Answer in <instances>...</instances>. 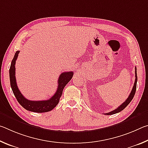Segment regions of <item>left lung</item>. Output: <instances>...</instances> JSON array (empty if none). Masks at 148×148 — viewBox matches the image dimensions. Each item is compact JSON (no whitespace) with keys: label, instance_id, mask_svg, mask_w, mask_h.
Returning <instances> with one entry per match:
<instances>
[{"label":"left lung","instance_id":"8db88e82","mask_svg":"<svg viewBox=\"0 0 148 148\" xmlns=\"http://www.w3.org/2000/svg\"><path fill=\"white\" fill-rule=\"evenodd\" d=\"M135 82H134V86L133 87H132V91L131 92V93H130L129 96L128 98H127V99L123 103L121 104V105H120V106L117 108L116 109H115L114 110H113V111L110 112H109V113H106L105 114V115H113V114H117V113H119V112H120L121 111H122L123 110L125 109V108H126L127 106V105H128L130 102H131V101L132 100V99H133V97L134 96V94L135 92H136V83H137V73H136V68L135 67Z\"/></svg>","mask_w":148,"mask_h":148}]
</instances>
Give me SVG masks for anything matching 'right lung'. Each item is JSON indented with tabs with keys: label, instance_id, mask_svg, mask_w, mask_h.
Returning a JSON list of instances; mask_svg holds the SVG:
<instances>
[{
	"label": "right lung",
	"instance_id": "obj_1",
	"mask_svg": "<svg viewBox=\"0 0 148 148\" xmlns=\"http://www.w3.org/2000/svg\"><path fill=\"white\" fill-rule=\"evenodd\" d=\"M19 51H17L11 62V66L10 68V86L12 91L16 97L17 101L23 106L25 109L29 111L37 112V113H43L51 111L59 103V99L61 98L62 90L65 86L71 81L73 76V72H65L61 74L58 79V86L57 91L53 96L48 100L45 101H30L27 99L18 89L16 79V61L18 57Z\"/></svg>",
	"mask_w": 148,
	"mask_h": 148
}]
</instances>
